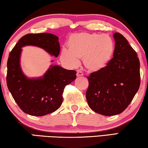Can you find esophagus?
Masks as SVG:
<instances>
[{
    "label": "esophagus",
    "instance_id": "obj_1",
    "mask_svg": "<svg viewBox=\"0 0 148 148\" xmlns=\"http://www.w3.org/2000/svg\"><path fill=\"white\" fill-rule=\"evenodd\" d=\"M81 76H83V73L80 71L79 70L77 71V77H81Z\"/></svg>",
    "mask_w": 148,
    "mask_h": 148
}]
</instances>
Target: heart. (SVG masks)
Wrapping results in <instances>:
<instances>
[{"label":"heart","instance_id":"obj_1","mask_svg":"<svg viewBox=\"0 0 148 148\" xmlns=\"http://www.w3.org/2000/svg\"><path fill=\"white\" fill-rule=\"evenodd\" d=\"M69 50L63 49L61 59L71 66L78 65L79 59H83V64L90 73H98L103 70L112 59L114 42L110 36L86 32L71 35L68 42Z\"/></svg>","mask_w":148,"mask_h":148}]
</instances>
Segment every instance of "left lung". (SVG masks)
<instances>
[{"instance_id": "8db88e82", "label": "left lung", "mask_w": 148, "mask_h": 148, "mask_svg": "<svg viewBox=\"0 0 148 148\" xmlns=\"http://www.w3.org/2000/svg\"><path fill=\"white\" fill-rule=\"evenodd\" d=\"M115 39L113 57L101 71L89 76L87 103L99 114L111 116L127 108L140 85V61L127 39L119 33Z\"/></svg>"}]
</instances>
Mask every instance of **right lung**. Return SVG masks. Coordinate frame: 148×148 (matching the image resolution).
Wrapping results in <instances>:
<instances>
[{
    "label": "right lung",
    "instance_id": "add662e5",
    "mask_svg": "<svg viewBox=\"0 0 148 148\" xmlns=\"http://www.w3.org/2000/svg\"><path fill=\"white\" fill-rule=\"evenodd\" d=\"M29 45L41 48L57 57L60 53L59 38L47 33L23 36L10 53L7 61L6 83L13 99L25 113L42 116L61 107L63 89L76 79L77 72L51 65L42 76L28 77L21 69V57L22 48Z\"/></svg>",
    "mask_w": 148,
    "mask_h": 148
}]
</instances>
